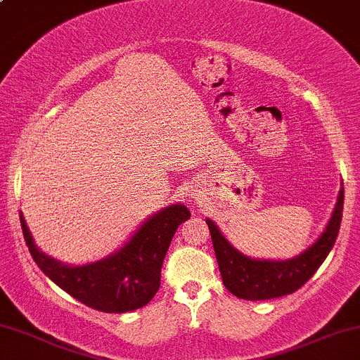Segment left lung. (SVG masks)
<instances>
[{"label":"left lung","mask_w":360,"mask_h":360,"mask_svg":"<svg viewBox=\"0 0 360 360\" xmlns=\"http://www.w3.org/2000/svg\"><path fill=\"white\" fill-rule=\"evenodd\" d=\"M342 210H344V188L340 189L332 218L322 236L309 250L287 262L251 259L245 257L228 243L226 238L211 219H206L224 287L235 297L245 300H268V298H278L297 292L314 276L330 253L339 235Z\"/></svg>","instance_id":"8db88e82"}]
</instances>
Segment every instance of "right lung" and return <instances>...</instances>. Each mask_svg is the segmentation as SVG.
<instances>
[{
	"instance_id": "1",
	"label": "right lung",
	"mask_w": 360,
	"mask_h": 360,
	"mask_svg": "<svg viewBox=\"0 0 360 360\" xmlns=\"http://www.w3.org/2000/svg\"><path fill=\"white\" fill-rule=\"evenodd\" d=\"M184 205H172L142 224L122 250L85 266H68L34 245L20 213L25 241L40 270L68 295L107 314L137 310L153 300L161 287V268L177 226L189 219Z\"/></svg>"
}]
</instances>
